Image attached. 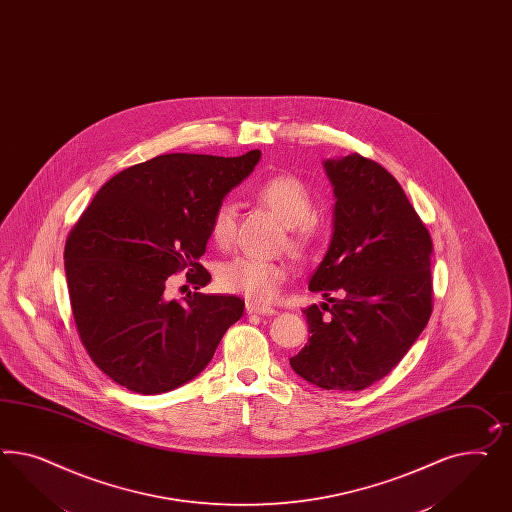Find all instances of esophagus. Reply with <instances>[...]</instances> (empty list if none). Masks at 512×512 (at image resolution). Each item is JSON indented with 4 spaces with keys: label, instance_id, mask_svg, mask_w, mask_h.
<instances>
[{
    "label": "esophagus",
    "instance_id": "34e87169",
    "mask_svg": "<svg viewBox=\"0 0 512 512\" xmlns=\"http://www.w3.org/2000/svg\"><path fill=\"white\" fill-rule=\"evenodd\" d=\"M247 312L249 314H260V316H273V314H277L275 308L263 307V305H258V303H247Z\"/></svg>",
    "mask_w": 512,
    "mask_h": 512
}]
</instances>
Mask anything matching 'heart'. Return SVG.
I'll use <instances>...</instances> for the list:
<instances>
[{
    "label": "heart",
    "instance_id": "heart-1",
    "mask_svg": "<svg viewBox=\"0 0 512 512\" xmlns=\"http://www.w3.org/2000/svg\"><path fill=\"white\" fill-rule=\"evenodd\" d=\"M254 196L277 215L284 226H288V245L293 252L301 254L312 245L318 235V220L312 213V198L307 187L290 174L267 177L254 189ZM211 239L219 247L232 245L235 235V207L222 202L211 215L209 222ZM290 269L284 262H269L252 256H237L222 263L217 273V282L224 292L243 295L254 303L275 301Z\"/></svg>",
    "mask_w": 512,
    "mask_h": 512
}]
</instances>
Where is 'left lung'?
Returning a JSON list of instances; mask_svg holds the SVG:
<instances>
[{"label": "left lung", "instance_id": "obj_1", "mask_svg": "<svg viewBox=\"0 0 512 512\" xmlns=\"http://www.w3.org/2000/svg\"><path fill=\"white\" fill-rule=\"evenodd\" d=\"M323 166L335 187V234L308 290L327 303L303 310L312 336L290 365L327 391H363L402 361L430 320L432 239L381 164L351 153Z\"/></svg>", "mask_w": 512, "mask_h": 512}]
</instances>
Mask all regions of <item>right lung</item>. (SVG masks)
<instances>
[{
	"instance_id": "1",
	"label": "right lung",
	"mask_w": 512,
	"mask_h": 512,
	"mask_svg": "<svg viewBox=\"0 0 512 512\" xmlns=\"http://www.w3.org/2000/svg\"><path fill=\"white\" fill-rule=\"evenodd\" d=\"M168 153L106 181L65 243L74 325L91 361L140 395H159L196 378L245 310L235 295H166L187 271L198 288L211 275L198 262L211 215L260 161Z\"/></svg>"
}]
</instances>
